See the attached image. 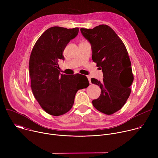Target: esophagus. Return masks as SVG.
I'll list each match as a JSON object with an SVG mask.
<instances>
[{
    "mask_svg": "<svg viewBox=\"0 0 158 158\" xmlns=\"http://www.w3.org/2000/svg\"><path fill=\"white\" fill-rule=\"evenodd\" d=\"M87 77L89 80V84H91V76H87Z\"/></svg>",
    "mask_w": 158,
    "mask_h": 158,
    "instance_id": "esophagus-1",
    "label": "esophagus"
}]
</instances>
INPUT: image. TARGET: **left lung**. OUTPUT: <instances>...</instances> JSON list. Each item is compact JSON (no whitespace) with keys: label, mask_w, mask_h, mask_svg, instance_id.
<instances>
[{"label":"left lung","mask_w":158,"mask_h":158,"mask_svg":"<svg viewBox=\"0 0 158 158\" xmlns=\"http://www.w3.org/2000/svg\"><path fill=\"white\" fill-rule=\"evenodd\" d=\"M81 32L91 44L92 59L103 73L102 81L91 79L101 93L93 104L102 113L112 114L123 107L131 94L134 77L128 52L121 39L107 25L81 28Z\"/></svg>","instance_id":"left-lung-1"}]
</instances>
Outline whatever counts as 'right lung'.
Wrapping results in <instances>:
<instances>
[{
	"label": "right lung",
	"instance_id": "add662e5",
	"mask_svg": "<svg viewBox=\"0 0 158 158\" xmlns=\"http://www.w3.org/2000/svg\"><path fill=\"white\" fill-rule=\"evenodd\" d=\"M78 32V27H50L38 39L31 54L29 75L33 94L41 107L52 116L68 112L78 90L89 85L84 75L60 74L59 70V59L64 60V50Z\"/></svg>",
	"mask_w": 158,
	"mask_h": 158
}]
</instances>
